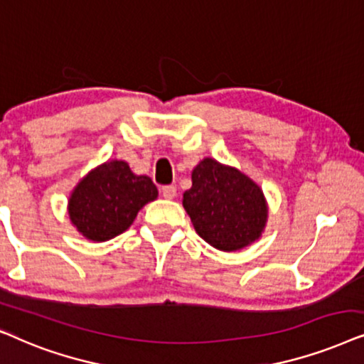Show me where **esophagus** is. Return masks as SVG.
Listing matches in <instances>:
<instances>
[{
    "label": "esophagus",
    "mask_w": 364,
    "mask_h": 364,
    "mask_svg": "<svg viewBox=\"0 0 364 364\" xmlns=\"http://www.w3.org/2000/svg\"><path fill=\"white\" fill-rule=\"evenodd\" d=\"M161 195L166 198V200H173L174 196H176V186L173 185H166L161 188Z\"/></svg>",
    "instance_id": "obj_1"
}]
</instances>
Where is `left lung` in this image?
<instances>
[{
	"instance_id": "1",
	"label": "left lung",
	"mask_w": 364,
	"mask_h": 364,
	"mask_svg": "<svg viewBox=\"0 0 364 364\" xmlns=\"http://www.w3.org/2000/svg\"><path fill=\"white\" fill-rule=\"evenodd\" d=\"M191 179L183 206L206 243L221 251H236L259 238L268 208L255 181L211 158L193 169Z\"/></svg>"
}]
</instances>
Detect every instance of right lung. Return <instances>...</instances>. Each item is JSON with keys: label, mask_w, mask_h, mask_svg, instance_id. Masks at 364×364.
<instances>
[{"label": "right lung", "mask_w": 364, "mask_h": 364, "mask_svg": "<svg viewBox=\"0 0 364 364\" xmlns=\"http://www.w3.org/2000/svg\"><path fill=\"white\" fill-rule=\"evenodd\" d=\"M158 190L148 176H136L128 163L108 161L80 181L70 198V218L91 241H108L128 230L138 211L156 200Z\"/></svg>", "instance_id": "obj_1"}]
</instances>
